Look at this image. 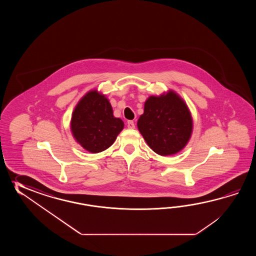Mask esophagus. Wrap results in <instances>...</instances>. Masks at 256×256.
Here are the masks:
<instances>
[{
	"instance_id": "34e87169",
	"label": "esophagus",
	"mask_w": 256,
	"mask_h": 256,
	"mask_svg": "<svg viewBox=\"0 0 256 256\" xmlns=\"http://www.w3.org/2000/svg\"><path fill=\"white\" fill-rule=\"evenodd\" d=\"M127 127L129 128V129H134V122H132V120H128V122H127Z\"/></svg>"
}]
</instances>
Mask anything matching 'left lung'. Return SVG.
Returning a JSON list of instances; mask_svg holds the SVG:
<instances>
[{"label": "left lung", "instance_id": "obj_1", "mask_svg": "<svg viewBox=\"0 0 256 256\" xmlns=\"http://www.w3.org/2000/svg\"><path fill=\"white\" fill-rule=\"evenodd\" d=\"M137 127L152 151L166 156L180 152L186 146L193 120L183 98L174 90H168L147 98Z\"/></svg>", "mask_w": 256, "mask_h": 256}]
</instances>
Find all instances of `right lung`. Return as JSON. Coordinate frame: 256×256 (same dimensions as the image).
Instances as JSON below:
<instances>
[{"label":"right lung","mask_w":256,"mask_h":256,"mask_svg":"<svg viewBox=\"0 0 256 256\" xmlns=\"http://www.w3.org/2000/svg\"><path fill=\"white\" fill-rule=\"evenodd\" d=\"M124 126V122L114 116L109 100L97 90H90L80 98L71 117L73 137L92 154L109 148Z\"/></svg>","instance_id":"right-lung-1"}]
</instances>
